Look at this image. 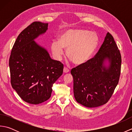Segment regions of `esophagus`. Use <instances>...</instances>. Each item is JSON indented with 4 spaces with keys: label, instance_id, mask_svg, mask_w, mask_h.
I'll return each instance as SVG.
<instances>
[{
    "label": "esophagus",
    "instance_id": "1",
    "mask_svg": "<svg viewBox=\"0 0 132 132\" xmlns=\"http://www.w3.org/2000/svg\"><path fill=\"white\" fill-rule=\"evenodd\" d=\"M69 72V70L66 68V67H64V68H63V72H64V73H67V72Z\"/></svg>",
    "mask_w": 132,
    "mask_h": 132
}]
</instances>
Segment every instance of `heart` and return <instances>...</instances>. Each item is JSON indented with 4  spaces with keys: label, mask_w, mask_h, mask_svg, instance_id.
<instances>
[{
    "label": "heart",
    "mask_w": 132,
    "mask_h": 132,
    "mask_svg": "<svg viewBox=\"0 0 132 132\" xmlns=\"http://www.w3.org/2000/svg\"><path fill=\"white\" fill-rule=\"evenodd\" d=\"M99 38L96 33L82 29H69L62 33L58 40L51 43L52 53L57 60H61L67 49V56L74 64L86 63L96 50Z\"/></svg>",
    "instance_id": "heart-1"
}]
</instances>
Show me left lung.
<instances>
[{"label": "left lung", "mask_w": 132, "mask_h": 132, "mask_svg": "<svg viewBox=\"0 0 132 132\" xmlns=\"http://www.w3.org/2000/svg\"><path fill=\"white\" fill-rule=\"evenodd\" d=\"M108 61V67L104 63ZM121 56L109 32L99 51L86 63L72 69L74 95L78 103L88 108L105 104L119 83Z\"/></svg>", "instance_id": "1"}]
</instances>
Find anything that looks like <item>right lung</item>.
<instances>
[{
    "mask_svg": "<svg viewBox=\"0 0 132 132\" xmlns=\"http://www.w3.org/2000/svg\"><path fill=\"white\" fill-rule=\"evenodd\" d=\"M47 23L35 21L22 31L11 50V83L24 102L38 104L51 96L52 87L63 73V64L53 60L34 41L46 31Z\"/></svg>",
    "mask_w": 132,
    "mask_h": 132,
    "instance_id": "right-lung-1",
    "label": "right lung"
}]
</instances>
